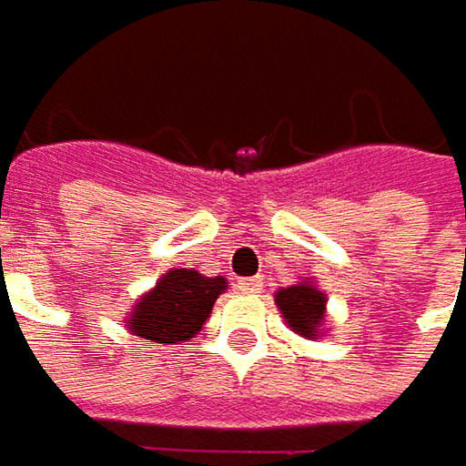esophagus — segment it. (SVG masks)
<instances>
[{
    "instance_id": "esophagus-1",
    "label": "esophagus",
    "mask_w": 466,
    "mask_h": 466,
    "mask_svg": "<svg viewBox=\"0 0 466 466\" xmlns=\"http://www.w3.org/2000/svg\"><path fill=\"white\" fill-rule=\"evenodd\" d=\"M238 292H243V295H254V292H258L261 289V279L258 277H248V279H238Z\"/></svg>"
}]
</instances>
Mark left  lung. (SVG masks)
<instances>
[{"mask_svg":"<svg viewBox=\"0 0 466 466\" xmlns=\"http://www.w3.org/2000/svg\"><path fill=\"white\" fill-rule=\"evenodd\" d=\"M274 302L282 310L287 326L292 328L298 336L315 339V336L323 333L328 299L310 279H302V282L292 284V287H282L274 295Z\"/></svg>","mask_w":466,"mask_h":466,"instance_id":"left-lung-1","label":"left lung"}]
</instances>
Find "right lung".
<instances>
[{"label": "right lung", "instance_id": "1", "mask_svg": "<svg viewBox=\"0 0 466 466\" xmlns=\"http://www.w3.org/2000/svg\"><path fill=\"white\" fill-rule=\"evenodd\" d=\"M226 289V277H205L195 269L167 271L151 292L136 302L127 330L156 343L189 341L205 326L215 299Z\"/></svg>", "mask_w": 466, "mask_h": 466}]
</instances>
